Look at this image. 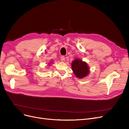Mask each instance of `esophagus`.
Segmentation results:
<instances>
[{"label":"esophagus","instance_id":"esophagus-1","mask_svg":"<svg viewBox=\"0 0 129 129\" xmlns=\"http://www.w3.org/2000/svg\"><path fill=\"white\" fill-rule=\"evenodd\" d=\"M60 60H62V61H64L65 60V56H60Z\"/></svg>","mask_w":129,"mask_h":129}]
</instances>
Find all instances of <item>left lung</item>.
<instances>
[{
    "label": "left lung",
    "instance_id": "8db88e82",
    "mask_svg": "<svg viewBox=\"0 0 129 129\" xmlns=\"http://www.w3.org/2000/svg\"><path fill=\"white\" fill-rule=\"evenodd\" d=\"M72 68L75 76L80 78L85 77L89 73V69L87 64L78 59H76L73 61Z\"/></svg>",
    "mask_w": 129,
    "mask_h": 129
}]
</instances>
